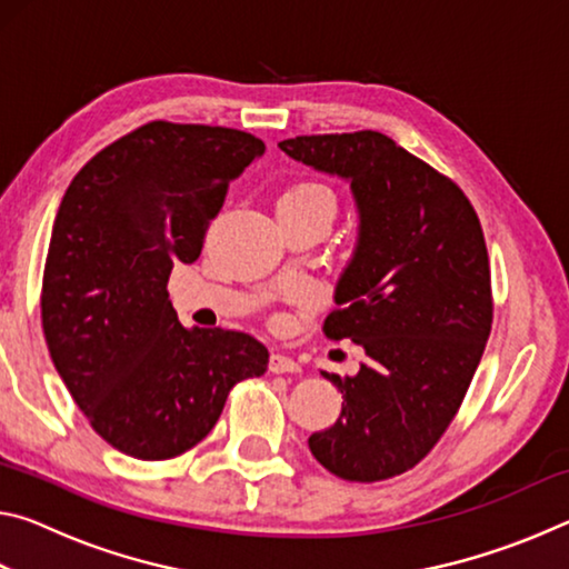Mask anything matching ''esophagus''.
Instances as JSON below:
<instances>
[{
    "mask_svg": "<svg viewBox=\"0 0 569 569\" xmlns=\"http://www.w3.org/2000/svg\"><path fill=\"white\" fill-rule=\"evenodd\" d=\"M268 369H271V373H298L301 371V363L293 361L291 356H286V353H271Z\"/></svg>",
    "mask_w": 569,
    "mask_h": 569,
    "instance_id": "1",
    "label": "esophagus"
}]
</instances>
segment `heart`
Instances as JSON below:
<instances>
[{
    "instance_id": "heart-1",
    "label": "heart",
    "mask_w": 569,
    "mask_h": 569,
    "mask_svg": "<svg viewBox=\"0 0 569 569\" xmlns=\"http://www.w3.org/2000/svg\"><path fill=\"white\" fill-rule=\"evenodd\" d=\"M278 210H316V213H323L333 220L336 216V198L333 192L321 186V182H293L288 186L281 196H278Z\"/></svg>"
}]
</instances>
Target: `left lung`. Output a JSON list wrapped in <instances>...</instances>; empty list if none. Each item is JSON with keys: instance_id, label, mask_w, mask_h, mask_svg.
<instances>
[{"instance_id": "8db88e82", "label": "left lung", "mask_w": 569, "mask_h": 569, "mask_svg": "<svg viewBox=\"0 0 569 569\" xmlns=\"http://www.w3.org/2000/svg\"><path fill=\"white\" fill-rule=\"evenodd\" d=\"M288 158L351 182L359 238L336 283L323 333L361 346L356 377L326 373L343 393L311 455L349 481L417 467L461 407L492 331L485 233L455 180L373 130L298 134Z\"/></svg>"}]
</instances>
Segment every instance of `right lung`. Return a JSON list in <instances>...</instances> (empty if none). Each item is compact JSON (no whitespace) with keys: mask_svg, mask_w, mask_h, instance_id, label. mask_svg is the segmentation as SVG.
I'll list each match as a JSON object with an SVG mask.
<instances>
[{"mask_svg":"<svg viewBox=\"0 0 569 569\" xmlns=\"http://www.w3.org/2000/svg\"><path fill=\"white\" fill-rule=\"evenodd\" d=\"M233 128L156 120L100 150L57 210L42 278V329L64 387L122 455L162 461L208 437L268 349L243 331L186 329L168 298L230 180L263 156Z\"/></svg>","mask_w":569,"mask_h":569,"instance_id":"obj_1","label":"right lung"}]
</instances>
